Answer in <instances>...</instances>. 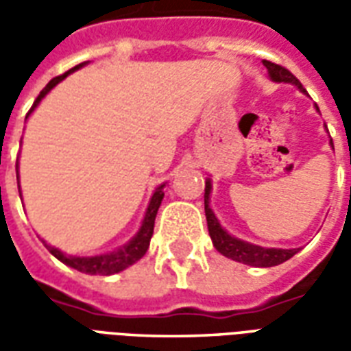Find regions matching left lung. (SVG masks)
<instances>
[{"mask_svg": "<svg viewBox=\"0 0 351 351\" xmlns=\"http://www.w3.org/2000/svg\"><path fill=\"white\" fill-rule=\"evenodd\" d=\"M263 65L267 67V71L271 75L272 80L276 82H291L295 86L299 88L301 92H306L299 79L295 77L293 73L287 71L286 67H282L278 64H272L269 60H263ZM210 180H206L205 184V214H206V223H208V233L213 239V244L216 250L223 254L226 258L239 261V263L252 265V267H274L287 261L289 258H293L297 254V248L293 250H282V248H261L256 244L244 243L241 239L231 237L228 231H223L220 226L218 218L214 216V213L208 206V195H210Z\"/></svg>", "mask_w": 351, "mask_h": 351, "instance_id": "8db88e82", "label": "left lung"}]
</instances>
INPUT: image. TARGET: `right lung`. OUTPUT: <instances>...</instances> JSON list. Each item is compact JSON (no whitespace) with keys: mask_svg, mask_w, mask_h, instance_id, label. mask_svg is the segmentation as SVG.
I'll list each match as a JSON object with an SVG mask.
<instances>
[{"mask_svg":"<svg viewBox=\"0 0 351 351\" xmlns=\"http://www.w3.org/2000/svg\"><path fill=\"white\" fill-rule=\"evenodd\" d=\"M82 65L84 64L75 65V67L69 69L67 73L60 75V77H54V79L50 80L49 84L43 88L41 93L37 95V99H35L34 107L29 108V112L37 107V103H39L52 88L56 86L60 80L65 79L69 73H73L75 69H79ZM29 112H27V114H29ZM163 186H165V184H161L160 188L154 191L152 199H150V205L146 208L143 226L138 229V233L135 235V239H131L130 243L125 244V246H122L120 250L112 252V254H103V256H93V258H75V256H65L64 252H60L58 248H54V246H49V244H45V246H47L50 254L56 259H60L62 263L69 265V267H73V269H77V271L80 272H84V274H103V276H108V274H114V272H120L123 271V269H128L130 265H133L135 261H138V259L143 258L146 254V250H148V246H150L156 214H158V208H160L161 205V199L165 195V193H163Z\"/></svg>","mask_w":351,"mask_h":351,"instance_id":"1","label":"right lung"}]
</instances>
